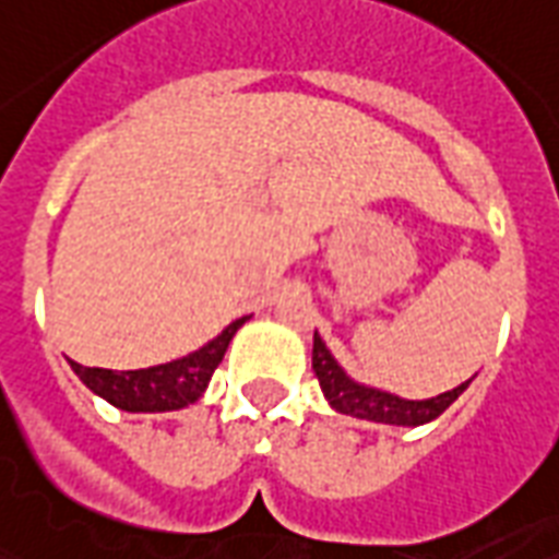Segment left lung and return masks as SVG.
I'll use <instances>...</instances> for the list:
<instances>
[{
  "instance_id": "8db88e82",
  "label": "left lung",
  "mask_w": 559,
  "mask_h": 559,
  "mask_svg": "<svg viewBox=\"0 0 559 559\" xmlns=\"http://www.w3.org/2000/svg\"><path fill=\"white\" fill-rule=\"evenodd\" d=\"M313 373L320 379V388L329 406L341 415L361 417V420H373V424H394V427H420L436 420L444 408L453 406V400L471 384L462 382L453 391L429 396V400H403V396L388 394L370 384L355 382L346 376L341 364L334 361V355L329 353V346L322 343L320 334H313Z\"/></svg>"
}]
</instances>
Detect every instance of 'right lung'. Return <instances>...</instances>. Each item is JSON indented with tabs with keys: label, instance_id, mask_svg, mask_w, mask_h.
Wrapping results in <instances>:
<instances>
[{
	"label": "right lung",
	"instance_id": "right-lung-1",
	"mask_svg": "<svg viewBox=\"0 0 559 559\" xmlns=\"http://www.w3.org/2000/svg\"><path fill=\"white\" fill-rule=\"evenodd\" d=\"M246 320L248 317L234 320L225 332L195 353L177 361L156 364L147 370H103V367H82L76 361H70V367L85 388L121 412H177L201 400L216 367L225 358L227 343L234 341V334Z\"/></svg>",
	"mask_w": 559,
	"mask_h": 559
}]
</instances>
